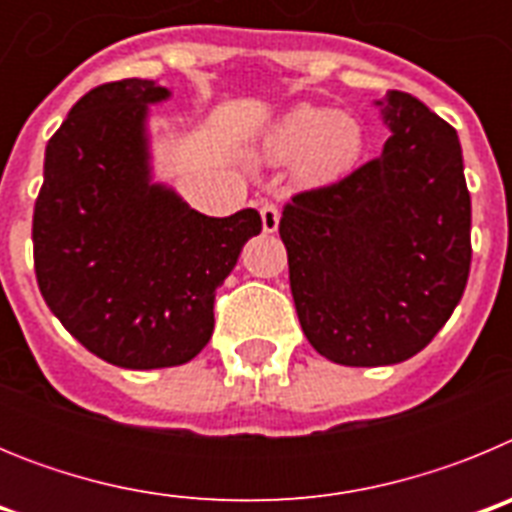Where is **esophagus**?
Returning <instances> with one entry per match:
<instances>
[{
	"label": "esophagus",
	"mask_w": 512,
	"mask_h": 512,
	"mask_svg": "<svg viewBox=\"0 0 512 512\" xmlns=\"http://www.w3.org/2000/svg\"><path fill=\"white\" fill-rule=\"evenodd\" d=\"M261 225H264V233H274L279 228V207L274 202H264L261 205Z\"/></svg>",
	"instance_id": "esophagus-1"
}]
</instances>
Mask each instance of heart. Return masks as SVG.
Masks as SVG:
<instances>
[{
    "label": "heart",
    "mask_w": 512,
    "mask_h": 512,
    "mask_svg": "<svg viewBox=\"0 0 512 512\" xmlns=\"http://www.w3.org/2000/svg\"><path fill=\"white\" fill-rule=\"evenodd\" d=\"M264 153L274 164L295 161L297 182L328 187L346 179L366 153V130L354 115L318 104H297L266 135Z\"/></svg>",
    "instance_id": "heart-1"
}]
</instances>
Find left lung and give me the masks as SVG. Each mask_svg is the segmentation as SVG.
<instances>
[{
  "label": "left lung",
  "mask_w": 512,
  "mask_h": 512,
  "mask_svg": "<svg viewBox=\"0 0 512 512\" xmlns=\"http://www.w3.org/2000/svg\"><path fill=\"white\" fill-rule=\"evenodd\" d=\"M379 158L284 205L289 287L307 341L343 366L400 364L459 305L472 264L459 135L420 99L387 92Z\"/></svg>",
  "instance_id": "left-lung-1"
}]
</instances>
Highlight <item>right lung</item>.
Returning a JSON list of instances; mask_svg holds the SVG:
<instances>
[{
	"label": "right lung",
	"instance_id": "right-lung-1",
	"mask_svg": "<svg viewBox=\"0 0 512 512\" xmlns=\"http://www.w3.org/2000/svg\"><path fill=\"white\" fill-rule=\"evenodd\" d=\"M171 92L122 79L87 92L45 146L33 212L35 277L45 305L81 346L122 369L192 361L215 328V289L256 210L207 217L151 182L148 104Z\"/></svg>",
	"mask_w": 512,
	"mask_h": 512
}]
</instances>
